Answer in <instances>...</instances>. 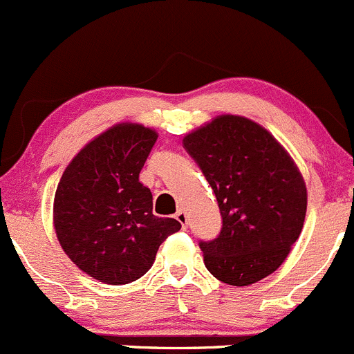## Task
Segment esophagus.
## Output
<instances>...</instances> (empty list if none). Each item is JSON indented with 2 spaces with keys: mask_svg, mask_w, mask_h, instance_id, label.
Instances as JSON below:
<instances>
[{
  "mask_svg": "<svg viewBox=\"0 0 354 354\" xmlns=\"http://www.w3.org/2000/svg\"><path fill=\"white\" fill-rule=\"evenodd\" d=\"M176 218L178 220V222L182 223V227L187 225V215H185V212H184V209H182V208H178V209H177Z\"/></svg>",
  "mask_w": 354,
  "mask_h": 354,
  "instance_id": "esophagus-1",
  "label": "esophagus"
}]
</instances>
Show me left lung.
Returning <instances> with one entry per match:
<instances>
[{"label": "left lung", "instance_id": "left-lung-1", "mask_svg": "<svg viewBox=\"0 0 354 354\" xmlns=\"http://www.w3.org/2000/svg\"><path fill=\"white\" fill-rule=\"evenodd\" d=\"M215 192L222 230L201 241L209 274L250 286L274 274L299 237L306 184L281 142L257 122L220 115L182 139Z\"/></svg>", "mask_w": 354, "mask_h": 354}]
</instances>
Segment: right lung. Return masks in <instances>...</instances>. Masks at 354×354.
Segmentation results:
<instances>
[{
	"label": "right lung",
	"mask_w": 354,
	"mask_h": 354,
	"mask_svg": "<svg viewBox=\"0 0 354 354\" xmlns=\"http://www.w3.org/2000/svg\"><path fill=\"white\" fill-rule=\"evenodd\" d=\"M158 134L141 124H117L87 142L55 192L59 246L82 272L111 286L138 281L160 244L180 229L153 215V194L139 172Z\"/></svg>",
	"instance_id": "1"
}]
</instances>
